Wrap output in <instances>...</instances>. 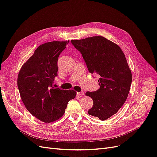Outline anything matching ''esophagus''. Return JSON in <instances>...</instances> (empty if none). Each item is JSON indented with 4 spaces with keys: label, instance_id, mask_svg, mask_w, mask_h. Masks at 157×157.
<instances>
[{
    "label": "esophagus",
    "instance_id": "34e87169",
    "mask_svg": "<svg viewBox=\"0 0 157 157\" xmlns=\"http://www.w3.org/2000/svg\"><path fill=\"white\" fill-rule=\"evenodd\" d=\"M77 94L78 95V96H84V93L83 92H77Z\"/></svg>",
    "mask_w": 157,
    "mask_h": 157
}]
</instances>
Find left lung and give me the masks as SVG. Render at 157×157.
Returning a JSON list of instances; mask_svg holds the SVG:
<instances>
[{"label": "left lung", "instance_id": "1", "mask_svg": "<svg viewBox=\"0 0 157 157\" xmlns=\"http://www.w3.org/2000/svg\"><path fill=\"white\" fill-rule=\"evenodd\" d=\"M71 41L81 53L89 72L100 76L99 89L86 92L94 101L88 114L107 120L124 105L130 91L132 77L125 56L117 44L101 36Z\"/></svg>", "mask_w": 157, "mask_h": 157}]
</instances>
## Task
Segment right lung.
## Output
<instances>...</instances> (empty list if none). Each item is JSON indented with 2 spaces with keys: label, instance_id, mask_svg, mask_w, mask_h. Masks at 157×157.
<instances>
[{
  "label": "right lung",
  "instance_id": "1",
  "mask_svg": "<svg viewBox=\"0 0 157 157\" xmlns=\"http://www.w3.org/2000/svg\"><path fill=\"white\" fill-rule=\"evenodd\" d=\"M68 43L52 41L41 44L18 74L17 87L23 104L31 115L46 123L62 117L69 101L77 94L73 90L52 86L58 75V57Z\"/></svg>",
  "mask_w": 157,
  "mask_h": 157
}]
</instances>
